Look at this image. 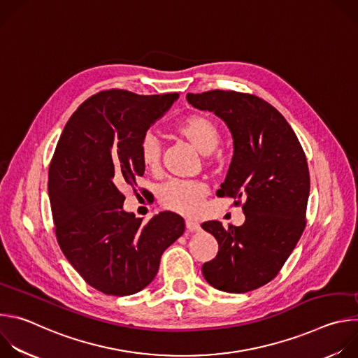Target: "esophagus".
<instances>
[{"label":"esophagus","instance_id":"34e87169","mask_svg":"<svg viewBox=\"0 0 358 358\" xmlns=\"http://www.w3.org/2000/svg\"><path fill=\"white\" fill-rule=\"evenodd\" d=\"M185 227H187V229L189 232H198L201 229V225L196 221H194V220H187L185 221Z\"/></svg>","mask_w":358,"mask_h":358}]
</instances>
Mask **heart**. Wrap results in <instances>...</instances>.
Returning a JSON list of instances; mask_svg holds the SVG:
<instances>
[{
	"instance_id": "b5f03b06",
	"label": "heart",
	"mask_w": 358,
	"mask_h": 358,
	"mask_svg": "<svg viewBox=\"0 0 358 358\" xmlns=\"http://www.w3.org/2000/svg\"><path fill=\"white\" fill-rule=\"evenodd\" d=\"M176 131L194 144L202 155H210L221 141L218 123L203 113L188 115L176 126ZM162 155L163 145L159 136L151 130L144 131L138 141V156L144 169L152 173L157 171L162 164ZM207 194L206 182L199 180L171 178L159 188V201L166 210L192 215L199 210Z\"/></svg>"
}]
</instances>
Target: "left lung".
<instances>
[{"label": "left lung", "instance_id": "1", "mask_svg": "<svg viewBox=\"0 0 358 358\" xmlns=\"http://www.w3.org/2000/svg\"><path fill=\"white\" fill-rule=\"evenodd\" d=\"M187 100L229 127L234 157L218 192L234 198L245 214L241 227L220 221L201 225L218 242L217 257L201 271L218 290L246 293L278 276L304 231L308 160L286 119L258 96L215 89L188 93Z\"/></svg>", "mask_w": 358, "mask_h": 358}]
</instances>
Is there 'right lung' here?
<instances>
[{
  "mask_svg": "<svg viewBox=\"0 0 358 358\" xmlns=\"http://www.w3.org/2000/svg\"><path fill=\"white\" fill-rule=\"evenodd\" d=\"M177 97L99 92L71 116L50 160L48 191L58 243L82 279L105 294L144 289L163 252L184 232V220L174 213L143 222L123 211L122 192L144 174L143 133Z\"/></svg>",
  "mask_w": 358,
  "mask_h": 358,
  "instance_id": "obj_1",
  "label": "right lung"
}]
</instances>
